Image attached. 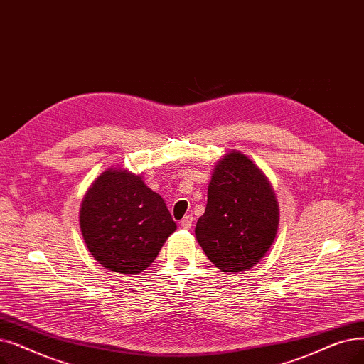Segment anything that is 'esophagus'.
Here are the masks:
<instances>
[{
    "label": "esophagus",
    "instance_id": "obj_1",
    "mask_svg": "<svg viewBox=\"0 0 364 364\" xmlns=\"http://www.w3.org/2000/svg\"><path fill=\"white\" fill-rule=\"evenodd\" d=\"M192 223H193V217H192V215H186V217L181 220V228L191 229V228H192Z\"/></svg>",
    "mask_w": 364,
    "mask_h": 364
}]
</instances>
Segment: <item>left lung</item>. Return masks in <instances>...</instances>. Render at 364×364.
<instances>
[{"label":"left lung","mask_w":364,"mask_h":364,"mask_svg":"<svg viewBox=\"0 0 364 364\" xmlns=\"http://www.w3.org/2000/svg\"><path fill=\"white\" fill-rule=\"evenodd\" d=\"M278 220L275 193L263 172L242 153L230 151L214 168L195 233L220 271L241 272L271 248Z\"/></svg>","instance_id":"left-lung-1"}]
</instances>
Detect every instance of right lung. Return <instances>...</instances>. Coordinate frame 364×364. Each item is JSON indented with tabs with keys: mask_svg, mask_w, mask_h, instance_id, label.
Segmentation results:
<instances>
[{
	"mask_svg": "<svg viewBox=\"0 0 364 364\" xmlns=\"http://www.w3.org/2000/svg\"><path fill=\"white\" fill-rule=\"evenodd\" d=\"M80 228L92 256L122 275L146 271L177 229L164 199L139 176L113 168L87 191Z\"/></svg>",
	"mask_w": 364,
	"mask_h": 364,
	"instance_id": "add662e5",
	"label": "right lung"
}]
</instances>
